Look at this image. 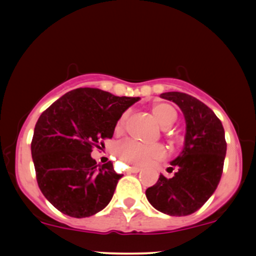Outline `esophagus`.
Wrapping results in <instances>:
<instances>
[{
	"instance_id": "1",
	"label": "esophagus",
	"mask_w": 256,
	"mask_h": 256,
	"mask_svg": "<svg viewBox=\"0 0 256 256\" xmlns=\"http://www.w3.org/2000/svg\"><path fill=\"white\" fill-rule=\"evenodd\" d=\"M140 167H137V166H131V167H128V173H137V172H140Z\"/></svg>"
}]
</instances>
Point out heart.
<instances>
[{
    "mask_svg": "<svg viewBox=\"0 0 256 256\" xmlns=\"http://www.w3.org/2000/svg\"><path fill=\"white\" fill-rule=\"evenodd\" d=\"M152 112L162 128H168L177 120V110L168 104H154L152 107ZM126 119H128V113H124L116 122V131H122L124 128ZM116 152L124 162L138 166L150 165L155 161L161 160L166 154L165 148L161 144H144L134 140H126L120 143Z\"/></svg>",
    "mask_w": 256,
    "mask_h": 256,
    "instance_id": "obj_1",
    "label": "heart"
}]
</instances>
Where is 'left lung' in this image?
Returning a JSON list of instances; mask_svg holds the SVG:
<instances>
[{"mask_svg": "<svg viewBox=\"0 0 256 256\" xmlns=\"http://www.w3.org/2000/svg\"><path fill=\"white\" fill-rule=\"evenodd\" d=\"M160 98L180 108L186 132L183 150L171 162L177 172L172 178L160 174L156 184L146 190V196L160 212L189 216L207 202L222 178L226 155L224 128L210 107L188 94L171 91Z\"/></svg>", "mask_w": 256, "mask_h": 256, "instance_id": "obj_1", "label": "left lung"}]
</instances>
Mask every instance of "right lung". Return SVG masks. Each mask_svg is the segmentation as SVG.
<instances>
[{
    "instance_id": "right-lung-1",
    "label": "right lung",
    "mask_w": 256,
    "mask_h": 256,
    "mask_svg": "<svg viewBox=\"0 0 256 256\" xmlns=\"http://www.w3.org/2000/svg\"><path fill=\"white\" fill-rule=\"evenodd\" d=\"M138 100L79 88L40 114L31 142L32 160L40 192L61 213L85 218L110 204L122 174L110 161L98 165L91 152L101 140L113 137L119 118Z\"/></svg>"
}]
</instances>
